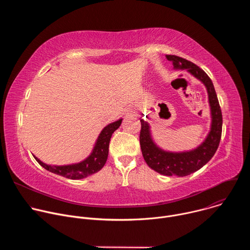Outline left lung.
<instances>
[{
	"label": "left lung",
	"mask_w": 250,
	"mask_h": 250,
	"mask_svg": "<svg viewBox=\"0 0 250 250\" xmlns=\"http://www.w3.org/2000/svg\"><path fill=\"white\" fill-rule=\"evenodd\" d=\"M166 58L172 61L175 69H187L188 72L206 86L211 115L210 130L197 148L185 152H169L164 151L154 144L149 125L141 120L139 142L142 155L151 169L165 176L184 177L201 169L216 153L222 137L223 115L215 87L205 71L193 62L179 56L166 55Z\"/></svg>",
	"instance_id": "1"
}]
</instances>
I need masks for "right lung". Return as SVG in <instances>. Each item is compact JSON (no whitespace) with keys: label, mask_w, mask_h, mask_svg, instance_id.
<instances>
[{"label":"right lung","mask_w":250,"mask_h":250,"mask_svg":"<svg viewBox=\"0 0 250 250\" xmlns=\"http://www.w3.org/2000/svg\"><path fill=\"white\" fill-rule=\"evenodd\" d=\"M122 121L123 120L121 119L104 127L97 139L92 153L82 162L63 166H51L42 162L38 157L34 156V158L44 169L54 174L63 176L68 179H83V178L100 171L105 164V161L108 159L109 145L112 134L120 127Z\"/></svg>","instance_id":"right-lung-1"}]
</instances>
